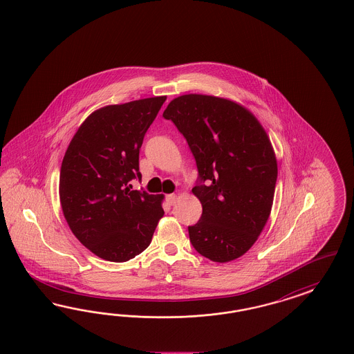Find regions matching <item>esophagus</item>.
I'll return each mask as SVG.
<instances>
[{
	"mask_svg": "<svg viewBox=\"0 0 354 354\" xmlns=\"http://www.w3.org/2000/svg\"><path fill=\"white\" fill-rule=\"evenodd\" d=\"M177 196L176 194H169V196H167V198H165V201H167V203L168 205H171V206H173L176 202H177Z\"/></svg>",
	"mask_w": 354,
	"mask_h": 354,
	"instance_id": "obj_1",
	"label": "esophagus"
}]
</instances>
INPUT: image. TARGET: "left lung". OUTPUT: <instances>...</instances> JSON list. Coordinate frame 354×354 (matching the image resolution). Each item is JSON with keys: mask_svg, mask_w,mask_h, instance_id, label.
Here are the masks:
<instances>
[{"mask_svg": "<svg viewBox=\"0 0 354 354\" xmlns=\"http://www.w3.org/2000/svg\"><path fill=\"white\" fill-rule=\"evenodd\" d=\"M162 117L190 147L202 203L199 222L189 227L196 252L214 262L241 257L269 219L277 183V158L261 123L248 109L227 98L183 94Z\"/></svg>", "mask_w": 354, "mask_h": 354, "instance_id": "left-lung-1", "label": "left lung"}]
</instances>
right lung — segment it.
I'll list each match as a JSON object with an SVG mask.
<instances>
[{
	"mask_svg": "<svg viewBox=\"0 0 354 354\" xmlns=\"http://www.w3.org/2000/svg\"><path fill=\"white\" fill-rule=\"evenodd\" d=\"M167 95L93 111L66 148L60 205L80 243L106 261H129L148 248L162 215V194L132 190L142 178L139 151Z\"/></svg>",
	"mask_w": 354,
	"mask_h": 354,
	"instance_id": "obj_1",
	"label": "right lung"
}]
</instances>
